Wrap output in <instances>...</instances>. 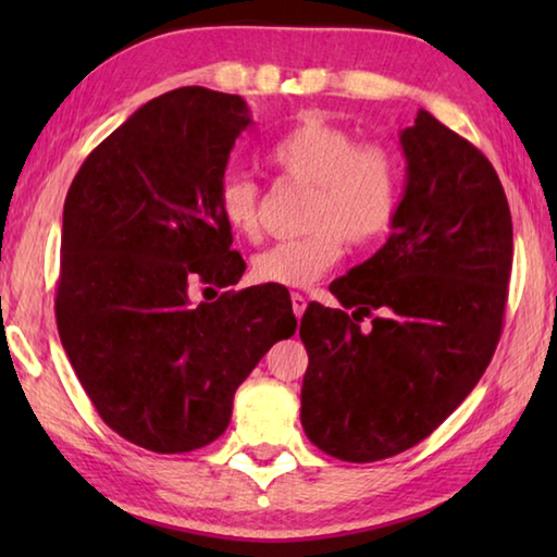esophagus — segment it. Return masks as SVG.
<instances>
[{
	"label": "esophagus",
	"mask_w": 557,
	"mask_h": 557,
	"mask_svg": "<svg viewBox=\"0 0 557 557\" xmlns=\"http://www.w3.org/2000/svg\"><path fill=\"white\" fill-rule=\"evenodd\" d=\"M305 309H307V297L299 295V292H292V312H295V317L299 319L305 314Z\"/></svg>",
	"instance_id": "obj_1"
}]
</instances>
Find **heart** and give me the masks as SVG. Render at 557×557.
<instances>
[{
	"label": "heart",
	"mask_w": 557,
	"mask_h": 557,
	"mask_svg": "<svg viewBox=\"0 0 557 557\" xmlns=\"http://www.w3.org/2000/svg\"><path fill=\"white\" fill-rule=\"evenodd\" d=\"M270 164L292 182L314 186L305 238L282 240L258 252L252 275L262 285L309 287L344 256V238L369 245L391 231L400 206L403 172L391 149L361 145L354 132L307 115L268 152ZM225 225L245 240L260 231V188L225 174L215 191Z\"/></svg>",
	"instance_id": "b5f03b06"
}]
</instances>
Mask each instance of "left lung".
Here are the masks:
<instances>
[{
  "label": "left lung",
  "mask_w": 557,
  "mask_h": 557,
  "mask_svg": "<svg viewBox=\"0 0 557 557\" xmlns=\"http://www.w3.org/2000/svg\"><path fill=\"white\" fill-rule=\"evenodd\" d=\"M400 147L391 238L329 287L342 309L309 305L299 326L301 428L344 461L432 435L484 375L504 326L513 225L492 162L428 110Z\"/></svg>",
  "instance_id": "1"
}]
</instances>
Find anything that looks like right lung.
<instances>
[{
  "mask_svg": "<svg viewBox=\"0 0 557 557\" xmlns=\"http://www.w3.org/2000/svg\"><path fill=\"white\" fill-rule=\"evenodd\" d=\"M250 122L240 96L164 92L92 149L65 196L61 344L106 425L159 455L221 437L238 385L297 329L272 285L194 299L245 272L215 191Z\"/></svg>",
  "mask_w": 557,
  "mask_h": 557,
  "instance_id": "right-lung-1",
  "label": "right lung"
}]
</instances>
